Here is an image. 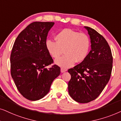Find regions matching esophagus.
I'll use <instances>...</instances> for the list:
<instances>
[{
    "label": "esophagus",
    "mask_w": 121,
    "mask_h": 121,
    "mask_svg": "<svg viewBox=\"0 0 121 121\" xmlns=\"http://www.w3.org/2000/svg\"><path fill=\"white\" fill-rule=\"evenodd\" d=\"M66 71H67V69H64V68L61 69V72L62 73H64V72Z\"/></svg>",
    "instance_id": "1"
}]
</instances>
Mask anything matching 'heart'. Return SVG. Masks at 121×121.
I'll use <instances>...</instances> for the list:
<instances>
[{"label":"heart","instance_id":"obj_1","mask_svg":"<svg viewBox=\"0 0 121 121\" xmlns=\"http://www.w3.org/2000/svg\"><path fill=\"white\" fill-rule=\"evenodd\" d=\"M56 41H46L48 52L53 58H57L64 51L65 55L55 60V64L64 68L72 67L76 61L81 62L88 56L91 41L86 34L71 29H64L55 36Z\"/></svg>","mask_w":121,"mask_h":121}]
</instances>
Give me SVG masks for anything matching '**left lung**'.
Returning a JSON list of instances; mask_svg holds the SVG:
<instances>
[{
    "instance_id": "obj_1",
    "label": "left lung",
    "mask_w": 121,
    "mask_h": 121,
    "mask_svg": "<svg viewBox=\"0 0 121 121\" xmlns=\"http://www.w3.org/2000/svg\"><path fill=\"white\" fill-rule=\"evenodd\" d=\"M87 30L91 50L86 59L70 69L71 78L68 83L69 95L77 102L88 103L97 98L110 78L113 57L108 44L93 29Z\"/></svg>"
}]
</instances>
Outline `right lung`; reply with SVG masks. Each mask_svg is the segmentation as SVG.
Here are the masks:
<instances>
[{"mask_svg": "<svg viewBox=\"0 0 121 121\" xmlns=\"http://www.w3.org/2000/svg\"><path fill=\"white\" fill-rule=\"evenodd\" d=\"M54 22H35L19 34L10 55L11 75L22 95L30 101L42 99L49 92L60 68L46 48L48 32Z\"/></svg>", "mask_w": 121, "mask_h": 121, "instance_id": "add662e5", "label": "right lung"}]
</instances>
